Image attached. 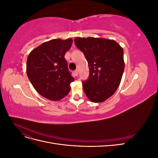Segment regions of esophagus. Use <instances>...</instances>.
<instances>
[{"mask_svg": "<svg viewBox=\"0 0 158 158\" xmlns=\"http://www.w3.org/2000/svg\"><path fill=\"white\" fill-rule=\"evenodd\" d=\"M74 76H78V70H75L74 71Z\"/></svg>", "mask_w": 158, "mask_h": 158, "instance_id": "obj_1", "label": "esophagus"}]
</instances>
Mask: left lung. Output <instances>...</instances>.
<instances>
[{
	"label": "left lung",
	"instance_id": "obj_1",
	"mask_svg": "<svg viewBox=\"0 0 158 158\" xmlns=\"http://www.w3.org/2000/svg\"><path fill=\"white\" fill-rule=\"evenodd\" d=\"M74 44L89 66V77L82 82L85 95L92 102H105L120 84L125 69L123 48L114 40L91 37H76Z\"/></svg>",
	"mask_w": 158,
	"mask_h": 158
}]
</instances>
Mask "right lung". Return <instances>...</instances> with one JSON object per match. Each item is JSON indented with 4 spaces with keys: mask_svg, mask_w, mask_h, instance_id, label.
I'll return each mask as SVG.
<instances>
[{
    "mask_svg": "<svg viewBox=\"0 0 158 158\" xmlns=\"http://www.w3.org/2000/svg\"><path fill=\"white\" fill-rule=\"evenodd\" d=\"M73 40H52L33 49L27 59L26 72L32 85L43 97L58 101L67 95L74 80L69 70L65 52Z\"/></svg>",
    "mask_w": 158,
    "mask_h": 158,
    "instance_id": "add662e5",
    "label": "right lung"
}]
</instances>
